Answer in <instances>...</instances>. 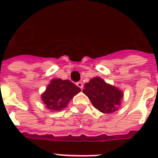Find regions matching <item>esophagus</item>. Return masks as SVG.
<instances>
[{"label":"esophagus","mask_w":158,"mask_h":158,"mask_svg":"<svg viewBox=\"0 0 158 158\" xmlns=\"http://www.w3.org/2000/svg\"><path fill=\"white\" fill-rule=\"evenodd\" d=\"M76 85L79 88H80V89H83V87H84V84H83V83L82 82H78V83H76Z\"/></svg>","instance_id":"esophagus-1"}]
</instances>
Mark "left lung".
I'll list each match as a JSON object with an SVG mask.
<instances>
[{
    "label": "left lung",
    "instance_id": "obj_1",
    "mask_svg": "<svg viewBox=\"0 0 158 158\" xmlns=\"http://www.w3.org/2000/svg\"><path fill=\"white\" fill-rule=\"evenodd\" d=\"M83 92L94 107L102 113L115 111L120 106L123 98L120 89L106 84L99 77H95L85 84Z\"/></svg>",
    "mask_w": 158,
    "mask_h": 158
}]
</instances>
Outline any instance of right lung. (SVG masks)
<instances>
[{
	"mask_svg": "<svg viewBox=\"0 0 158 158\" xmlns=\"http://www.w3.org/2000/svg\"><path fill=\"white\" fill-rule=\"evenodd\" d=\"M80 91L81 89L69 80L53 79L41 98L48 110L59 111L66 107L72 98Z\"/></svg>",
	"mask_w": 158,
	"mask_h": 158,
	"instance_id": "1",
	"label": "right lung"
}]
</instances>
